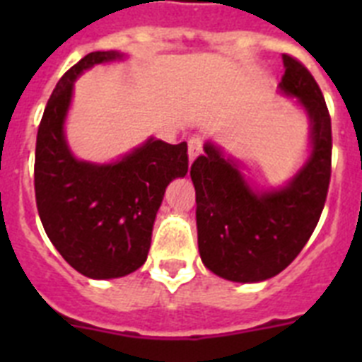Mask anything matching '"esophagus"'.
Segmentation results:
<instances>
[{"mask_svg": "<svg viewBox=\"0 0 362 362\" xmlns=\"http://www.w3.org/2000/svg\"><path fill=\"white\" fill-rule=\"evenodd\" d=\"M201 150H203V143H201L199 137H192L188 141V159H190V163L199 156Z\"/></svg>", "mask_w": 362, "mask_h": 362, "instance_id": "obj_1", "label": "esophagus"}]
</instances>
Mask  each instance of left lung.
Listing matches in <instances>:
<instances>
[{
	"mask_svg": "<svg viewBox=\"0 0 362 362\" xmlns=\"http://www.w3.org/2000/svg\"><path fill=\"white\" fill-rule=\"evenodd\" d=\"M283 95L297 99L310 121L305 165L283 187L257 188L212 141L190 168L196 187L201 261L233 283L277 276L308 243L325 209L332 174V121L325 98L303 63L283 54Z\"/></svg>",
	"mask_w": 362,
	"mask_h": 362,
	"instance_id": "obj_1",
	"label": "left lung"
}]
</instances>
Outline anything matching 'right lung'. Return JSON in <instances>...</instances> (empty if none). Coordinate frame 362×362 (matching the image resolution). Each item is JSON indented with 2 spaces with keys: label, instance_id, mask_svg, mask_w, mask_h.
Masks as SVG:
<instances>
[{
  "label": "right lung",
  "instance_id": "obj_1",
  "mask_svg": "<svg viewBox=\"0 0 362 362\" xmlns=\"http://www.w3.org/2000/svg\"><path fill=\"white\" fill-rule=\"evenodd\" d=\"M116 50L90 52L57 81L37 129L34 188L43 228L66 263L90 279H116L143 267L166 187L188 172L187 143L148 137L110 163L78 159L65 136L74 83Z\"/></svg>",
  "mask_w": 362,
  "mask_h": 362
}]
</instances>
